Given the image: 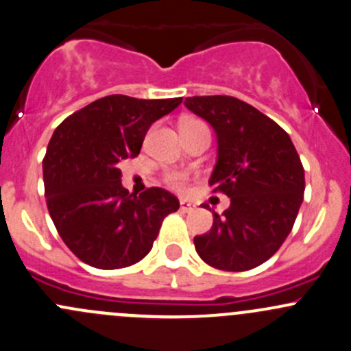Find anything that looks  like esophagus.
<instances>
[{
    "label": "esophagus",
    "instance_id": "obj_1",
    "mask_svg": "<svg viewBox=\"0 0 351 351\" xmlns=\"http://www.w3.org/2000/svg\"><path fill=\"white\" fill-rule=\"evenodd\" d=\"M180 208H182L183 212H192L193 208H195V205H193L192 202H189V200H182V202H180Z\"/></svg>",
    "mask_w": 351,
    "mask_h": 351
}]
</instances>
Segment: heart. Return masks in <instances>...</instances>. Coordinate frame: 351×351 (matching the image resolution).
I'll return each instance as SVG.
<instances>
[{
  "mask_svg": "<svg viewBox=\"0 0 351 351\" xmlns=\"http://www.w3.org/2000/svg\"><path fill=\"white\" fill-rule=\"evenodd\" d=\"M190 123H197V120H186V122H183V125H190ZM168 182L169 185H173L178 190H185L186 186L185 178H183L182 175H178V173H171V175H168Z\"/></svg>",
  "mask_w": 351,
  "mask_h": 351,
  "instance_id": "heart-1",
  "label": "heart"
}]
</instances>
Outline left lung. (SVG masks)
<instances>
[{
    "label": "left lung",
    "mask_w": 351,
    "mask_h": 351,
    "mask_svg": "<svg viewBox=\"0 0 351 351\" xmlns=\"http://www.w3.org/2000/svg\"><path fill=\"white\" fill-rule=\"evenodd\" d=\"M185 107L207 120L217 137L208 185L231 198L210 231L195 236L210 267L244 271L274 256L290 234L304 200V168L289 134L234 97H190Z\"/></svg>",
    "instance_id": "obj_1"
}]
</instances>
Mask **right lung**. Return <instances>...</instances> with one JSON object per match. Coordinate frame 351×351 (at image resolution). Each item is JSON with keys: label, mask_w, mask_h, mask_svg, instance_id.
Instances as JSON below:
<instances>
[{"label": "right lung", "mask_w": 351, "mask_h": 351, "mask_svg": "<svg viewBox=\"0 0 351 351\" xmlns=\"http://www.w3.org/2000/svg\"><path fill=\"white\" fill-rule=\"evenodd\" d=\"M180 104L182 98L110 95L54 130L44 158L47 208L81 261L101 270L137 263L153 247L162 219L178 210V198L158 186L129 193L119 162L136 158L149 127Z\"/></svg>", "instance_id": "add662e5"}]
</instances>
